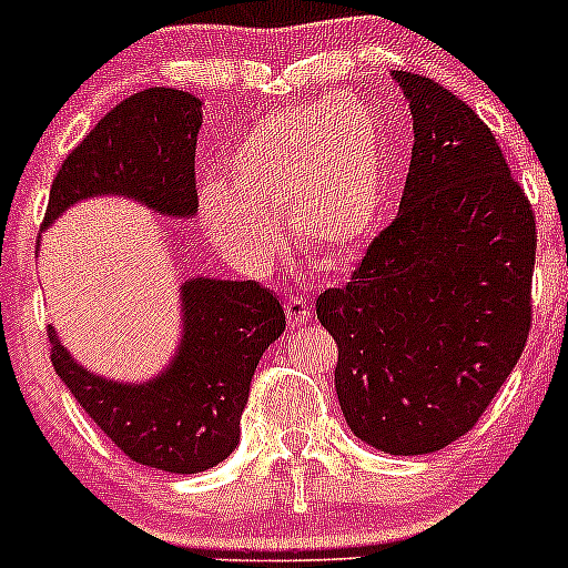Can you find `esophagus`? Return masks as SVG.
<instances>
[{
	"label": "esophagus",
	"mask_w": 568,
	"mask_h": 568,
	"mask_svg": "<svg viewBox=\"0 0 568 568\" xmlns=\"http://www.w3.org/2000/svg\"><path fill=\"white\" fill-rule=\"evenodd\" d=\"M285 313H288V324L291 326H305L313 316L311 305H307L302 296H288V300H285Z\"/></svg>",
	"instance_id": "1"
}]
</instances>
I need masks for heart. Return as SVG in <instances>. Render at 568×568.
<instances>
[{"mask_svg": "<svg viewBox=\"0 0 568 568\" xmlns=\"http://www.w3.org/2000/svg\"><path fill=\"white\" fill-rule=\"evenodd\" d=\"M227 183H205L197 211L205 233L250 272L272 266L285 214L288 233L326 266L352 261L385 203V140L359 101L305 104L263 120L233 151Z\"/></svg>", "mask_w": 568, "mask_h": 568, "instance_id": "b5f03b06", "label": "heart"}]
</instances>
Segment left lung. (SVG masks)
I'll use <instances>...</instances> for the list:
<instances>
[{
	"label": "left lung",
	"mask_w": 568,
	"mask_h": 568,
	"mask_svg": "<svg viewBox=\"0 0 568 568\" xmlns=\"http://www.w3.org/2000/svg\"><path fill=\"white\" fill-rule=\"evenodd\" d=\"M393 77L415 129L398 216L316 313L348 428L417 456L467 434L523 357L536 214L475 109L420 73Z\"/></svg>",
	"instance_id": "obj_1"
}]
</instances>
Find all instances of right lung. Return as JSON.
Instances as JSON below:
<instances>
[{"label":"right lung","mask_w":568,"mask_h":568,"mask_svg":"<svg viewBox=\"0 0 568 568\" xmlns=\"http://www.w3.org/2000/svg\"><path fill=\"white\" fill-rule=\"evenodd\" d=\"M203 101L148 88L120 101L62 162L43 227L68 205L99 194L140 200L164 216L197 211L194 148ZM183 335L164 374L142 385L90 374L49 326L51 365L95 426L131 462L164 473H203L236 450L257 359L285 329L277 296L263 285L192 277L181 285Z\"/></svg>","instance_id":"1"}]
</instances>
